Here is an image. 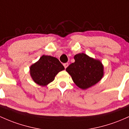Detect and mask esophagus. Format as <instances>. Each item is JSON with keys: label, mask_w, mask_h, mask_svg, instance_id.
I'll use <instances>...</instances> for the list:
<instances>
[{"label": "esophagus", "mask_w": 129, "mask_h": 129, "mask_svg": "<svg viewBox=\"0 0 129 129\" xmlns=\"http://www.w3.org/2000/svg\"><path fill=\"white\" fill-rule=\"evenodd\" d=\"M63 66H64V67H65V69H66V68H67L68 66H69V63H63Z\"/></svg>", "instance_id": "34e87169"}]
</instances>
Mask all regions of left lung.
<instances>
[{"label":"left lung","instance_id":"1","mask_svg":"<svg viewBox=\"0 0 129 129\" xmlns=\"http://www.w3.org/2000/svg\"><path fill=\"white\" fill-rule=\"evenodd\" d=\"M75 62L66 69L75 84L82 89H86L97 84L104 76V66L97 59L84 53L74 56Z\"/></svg>","mask_w":129,"mask_h":129}]
</instances>
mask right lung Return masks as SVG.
Returning <instances> with one entry per match:
<instances>
[{
    "label": "right lung",
    "mask_w": 129,
    "mask_h": 129,
    "mask_svg": "<svg viewBox=\"0 0 129 129\" xmlns=\"http://www.w3.org/2000/svg\"><path fill=\"white\" fill-rule=\"evenodd\" d=\"M64 69L56 57L43 55L37 62L30 66V74L35 83L45 86L53 81L56 75Z\"/></svg>",
    "instance_id": "add662e5"
}]
</instances>
